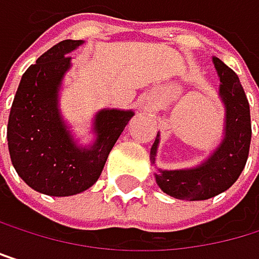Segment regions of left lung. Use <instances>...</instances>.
<instances>
[{
  "label": "left lung",
  "mask_w": 259,
  "mask_h": 259,
  "mask_svg": "<svg viewBox=\"0 0 259 259\" xmlns=\"http://www.w3.org/2000/svg\"><path fill=\"white\" fill-rule=\"evenodd\" d=\"M221 79L219 96L225 105L224 140L202 164L191 169H174L155 174L161 191L180 200H205L228 190L241 176L245 166L252 138L250 107L239 77L218 57L213 59ZM160 135L151 147V163L155 155Z\"/></svg>",
  "instance_id": "obj_1"
}]
</instances>
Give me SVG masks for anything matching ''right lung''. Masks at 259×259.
Returning <instances> with one entry per match:
<instances>
[{"mask_svg":"<svg viewBox=\"0 0 259 259\" xmlns=\"http://www.w3.org/2000/svg\"><path fill=\"white\" fill-rule=\"evenodd\" d=\"M82 40H63L40 56L21 77L7 122V146L17 174L32 190L56 197L93 186L132 110L107 108L95 116L96 141L80 147L59 112V90L71 66L68 53Z\"/></svg>","mask_w":259,"mask_h":259,"instance_id":"add662e5","label":"right lung"}]
</instances>
